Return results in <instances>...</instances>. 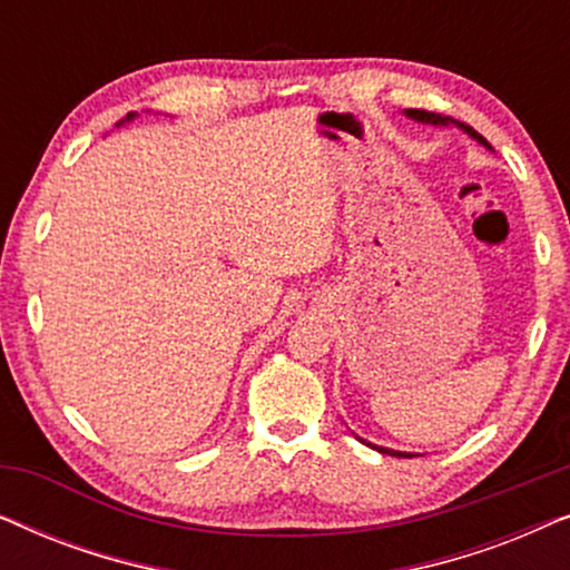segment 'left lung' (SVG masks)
<instances>
[{
  "mask_svg": "<svg viewBox=\"0 0 570 570\" xmlns=\"http://www.w3.org/2000/svg\"><path fill=\"white\" fill-rule=\"evenodd\" d=\"M404 116H410V119H415V121H423V124H435V127H449V124H454V127H459L462 131H466V135H470L472 139H478L480 145H485V147H490L488 142H485V137L482 135H478V131H474L470 124H462V121H456V119H451V116H441V114H433V111H423V108H407V111H404ZM363 441V439H361ZM365 443V441H363ZM371 449H376V451H381V454H392V456H412V454H407V451H394V449H384V446H373V443H368Z\"/></svg>",
  "mask_w": 570,
  "mask_h": 570,
  "instance_id": "8db88e82",
  "label": "left lung"
}]
</instances>
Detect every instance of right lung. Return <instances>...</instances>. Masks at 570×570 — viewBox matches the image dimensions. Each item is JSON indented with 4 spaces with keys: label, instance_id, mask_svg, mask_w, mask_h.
<instances>
[{
    "label": "right lung",
    "instance_id": "obj_1",
    "mask_svg": "<svg viewBox=\"0 0 570 570\" xmlns=\"http://www.w3.org/2000/svg\"><path fill=\"white\" fill-rule=\"evenodd\" d=\"M135 116H137V114H127V119H124V121H131V119H135ZM124 121H119V127H121Z\"/></svg>",
    "mask_w": 570,
    "mask_h": 570
}]
</instances>
